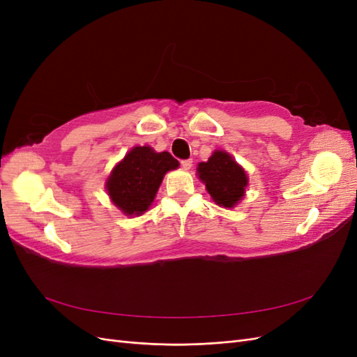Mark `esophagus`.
I'll list each match as a JSON object with an SVG mask.
<instances>
[{
	"mask_svg": "<svg viewBox=\"0 0 357 357\" xmlns=\"http://www.w3.org/2000/svg\"><path fill=\"white\" fill-rule=\"evenodd\" d=\"M181 167H183V169H190L192 168V159L181 160Z\"/></svg>",
	"mask_w": 357,
	"mask_h": 357,
	"instance_id": "esophagus-1",
	"label": "esophagus"
}]
</instances>
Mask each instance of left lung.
I'll return each mask as SVG.
<instances>
[{
  "mask_svg": "<svg viewBox=\"0 0 357 357\" xmlns=\"http://www.w3.org/2000/svg\"><path fill=\"white\" fill-rule=\"evenodd\" d=\"M197 172L213 201L220 207L234 208L243 199L248 178L244 168L229 153L215 150L207 162H199Z\"/></svg>",
  "mask_w": 357,
  "mask_h": 357,
  "instance_id": "1",
  "label": "left lung"
}]
</instances>
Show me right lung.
Here are the masks:
<instances>
[{"instance_id": "add662e5", "label": "right lung", "mask_w": 357, "mask_h": 357, "mask_svg": "<svg viewBox=\"0 0 357 357\" xmlns=\"http://www.w3.org/2000/svg\"><path fill=\"white\" fill-rule=\"evenodd\" d=\"M178 168V160L168 152L156 153L149 146H137L113 168L105 189L125 215H142L152 205L162 178Z\"/></svg>"}]
</instances>
